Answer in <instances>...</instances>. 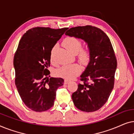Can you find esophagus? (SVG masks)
Wrapping results in <instances>:
<instances>
[{
  "label": "esophagus",
  "instance_id": "obj_1",
  "mask_svg": "<svg viewBox=\"0 0 134 134\" xmlns=\"http://www.w3.org/2000/svg\"><path fill=\"white\" fill-rule=\"evenodd\" d=\"M69 82V80L65 79V81H64V83H65V84H67V83H68Z\"/></svg>",
  "mask_w": 134,
  "mask_h": 134
}]
</instances>
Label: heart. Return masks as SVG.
Wrapping results in <instances>:
<instances>
[{
  "mask_svg": "<svg viewBox=\"0 0 134 134\" xmlns=\"http://www.w3.org/2000/svg\"><path fill=\"white\" fill-rule=\"evenodd\" d=\"M63 46L69 51L71 54L76 55L78 54V58L79 61L83 64L88 63L90 58V51L88 48L81 49L82 42L79 39L75 37H68L65 38L63 43ZM57 46L53 47L51 53V60L53 62V54ZM80 67L77 64L72 65H64L60 67L57 70V76L63 78L71 79L74 78L80 72Z\"/></svg>",
  "mask_w": 134,
  "mask_h": 134,
  "instance_id": "obj_1",
  "label": "heart"
}]
</instances>
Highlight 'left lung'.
Wrapping results in <instances>:
<instances>
[{"label": "left lung", "mask_w": 134, "mask_h": 134, "mask_svg": "<svg viewBox=\"0 0 134 134\" xmlns=\"http://www.w3.org/2000/svg\"><path fill=\"white\" fill-rule=\"evenodd\" d=\"M65 35L84 41L90 51V58L76 92L72 94L74 105L86 112L100 109L113 88L117 62L110 40L100 29L91 25L69 29Z\"/></svg>", "instance_id": "left-lung-1"}]
</instances>
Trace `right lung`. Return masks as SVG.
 <instances>
[{
	"label": "right lung",
	"mask_w": 134,
	"mask_h": 134,
	"mask_svg": "<svg viewBox=\"0 0 134 134\" xmlns=\"http://www.w3.org/2000/svg\"><path fill=\"white\" fill-rule=\"evenodd\" d=\"M68 28L35 27L23 35L14 57L15 84L21 99L33 111H44L54 105L62 78L51 77V51ZM49 77H50L49 76Z\"/></svg>",
	"instance_id": "obj_1"
}]
</instances>
